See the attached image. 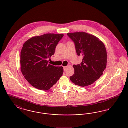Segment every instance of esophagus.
Instances as JSON below:
<instances>
[{"instance_id": "esophagus-1", "label": "esophagus", "mask_w": 128, "mask_h": 128, "mask_svg": "<svg viewBox=\"0 0 128 128\" xmlns=\"http://www.w3.org/2000/svg\"><path fill=\"white\" fill-rule=\"evenodd\" d=\"M67 68V66H65L63 67V69H64V71H66Z\"/></svg>"}]
</instances>
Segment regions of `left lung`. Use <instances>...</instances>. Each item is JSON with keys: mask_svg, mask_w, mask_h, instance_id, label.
<instances>
[{"mask_svg": "<svg viewBox=\"0 0 128 128\" xmlns=\"http://www.w3.org/2000/svg\"><path fill=\"white\" fill-rule=\"evenodd\" d=\"M73 41L77 54L82 56V62L73 65L74 73L70 77L75 85H91L102 75L107 62V54L103 43L96 37L84 32L68 33Z\"/></svg>", "mask_w": 128, "mask_h": 128, "instance_id": "8db88e82", "label": "left lung"}]
</instances>
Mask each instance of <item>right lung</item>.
Returning a JSON list of instances; mask_svg holds the SVG:
<instances>
[{"mask_svg": "<svg viewBox=\"0 0 128 128\" xmlns=\"http://www.w3.org/2000/svg\"><path fill=\"white\" fill-rule=\"evenodd\" d=\"M63 34H46L33 37L24 44L20 52V70L33 87L48 90L56 84L63 73L62 66L48 63Z\"/></svg>", "mask_w": 128, "mask_h": 128, "instance_id": "1", "label": "right lung"}]
</instances>
